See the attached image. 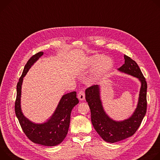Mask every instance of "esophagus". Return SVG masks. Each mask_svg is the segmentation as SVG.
<instances>
[{"label": "esophagus", "instance_id": "esophagus-1", "mask_svg": "<svg viewBox=\"0 0 160 160\" xmlns=\"http://www.w3.org/2000/svg\"><path fill=\"white\" fill-rule=\"evenodd\" d=\"M78 97L79 98V100H84V98H85V93L83 91H80L79 93H78Z\"/></svg>", "mask_w": 160, "mask_h": 160}]
</instances>
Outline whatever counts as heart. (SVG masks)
<instances>
[{
    "label": "heart",
    "instance_id": "b5f03b06",
    "mask_svg": "<svg viewBox=\"0 0 160 160\" xmlns=\"http://www.w3.org/2000/svg\"><path fill=\"white\" fill-rule=\"evenodd\" d=\"M112 65L113 61L111 57L97 54L87 58L85 67L87 68H92L97 66L92 79L97 80L107 73Z\"/></svg>",
    "mask_w": 160,
    "mask_h": 160
}]
</instances>
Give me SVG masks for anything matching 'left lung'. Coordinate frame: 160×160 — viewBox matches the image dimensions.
Listing matches in <instances>:
<instances>
[{
    "label": "left lung",
    "mask_w": 160,
    "mask_h": 160,
    "mask_svg": "<svg viewBox=\"0 0 160 160\" xmlns=\"http://www.w3.org/2000/svg\"><path fill=\"white\" fill-rule=\"evenodd\" d=\"M125 63L118 68L119 72L138 79L141 86L137 108L130 117L116 121L105 112L101 100L100 86L93 85L85 91L86 100L91 111L92 125L98 135L107 142L114 143L132 136L140 127L147 110V82L137 63L124 55Z\"/></svg>",
    "instance_id": "1"
}]
</instances>
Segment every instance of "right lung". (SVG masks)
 Here are the masks:
<instances>
[{"mask_svg": "<svg viewBox=\"0 0 160 160\" xmlns=\"http://www.w3.org/2000/svg\"><path fill=\"white\" fill-rule=\"evenodd\" d=\"M44 52L41 51L32 56L26 63L23 73L16 86L15 113L21 127L27 137L33 142L45 146L60 144L68 133L70 114L75 105L79 103L76 92L63 95L52 116L44 122L35 123L26 118L21 108L22 86L24 77L31 67L36 62Z\"/></svg>", "mask_w": 160, "mask_h": 160, "instance_id": "1", "label": "right lung"}]
</instances>
